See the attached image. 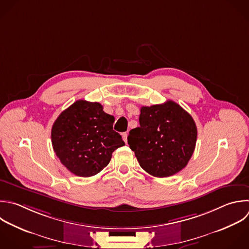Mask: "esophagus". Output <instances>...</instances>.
Wrapping results in <instances>:
<instances>
[{
	"label": "esophagus",
	"mask_w": 249,
	"mask_h": 249,
	"mask_svg": "<svg viewBox=\"0 0 249 249\" xmlns=\"http://www.w3.org/2000/svg\"><path fill=\"white\" fill-rule=\"evenodd\" d=\"M127 135H128V133H127V132H124V133L122 134L123 139H124V141L125 143H127Z\"/></svg>",
	"instance_id": "34e87169"
}]
</instances>
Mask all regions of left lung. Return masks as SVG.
<instances>
[{
  "label": "left lung",
  "instance_id": "8db88e82",
  "mask_svg": "<svg viewBox=\"0 0 249 249\" xmlns=\"http://www.w3.org/2000/svg\"><path fill=\"white\" fill-rule=\"evenodd\" d=\"M140 126L129 131L127 143L140 166L155 177L181 171L196 147L197 130L192 116L174 101L143 106Z\"/></svg>",
  "mask_w": 249,
  "mask_h": 249
}]
</instances>
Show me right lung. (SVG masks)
I'll return each mask as SVG.
<instances>
[{"instance_id": "obj_1", "label": "right lung", "mask_w": 249, "mask_h": 249, "mask_svg": "<svg viewBox=\"0 0 249 249\" xmlns=\"http://www.w3.org/2000/svg\"><path fill=\"white\" fill-rule=\"evenodd\" d=\"M115 118L98 102L78 100L64 110L52 128V143L61 163L73 174L89 177L100 172L112 153L124 145L113 130Z\"/></svg>"}]
</instances>
